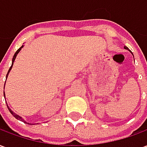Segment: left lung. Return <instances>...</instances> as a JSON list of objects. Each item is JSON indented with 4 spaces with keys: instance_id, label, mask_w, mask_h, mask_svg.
<instances>
[{
    "instance_id": "8db88e82",
    "label": "left lung",
    "mask_w": 147,
    "mask_h": 147,
    "mask_svg": "<svg viewBox=\"0 0 147 147\" xmlns=\"http://www.w3.org/2000/svg\"><path fill=\"white\" fill-rule=\"evenodd\" d=\"M124 49H128V48H127V46H125V47H124Z\"/></svg>"
}]
</instances>
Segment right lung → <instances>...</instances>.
I'll return each instance as SVG.
<instances>
[{"label":"right lung","mask_w":147,"mask_h":147,"mask_svg":"<svg viewBox=\"0 0 147 147\" xmlns=\"http://www.w3.org/2000/svg\"><path fill=\"white\" fill-rule=\"evenodd\" d=\"M23 47H24V45H22V46H21L20 48L19 49H18L17 51L16 52V53H15L14 56H13V58H12V63H11V67H10V68H9V70H8V73H7V76H6V79H7V77H8V73H9V72H10V71H11V67H12V66H13V63H14L15 59H16V56H17V54H18V53H20V50H21V49L23 48ZM4 96H5V91H4ZM7 106H8V105H7ZM8 110H9V112H10V113H11L12 114V115H13V117H14L15 118H16V119H17V120H20V121H23V122H24V123H27V124H31V123H27V122H26V121H25V120H24V119H23V118H22V117H20V116H19V115H17V114H16V113H15L14 112H12V111H11V109L9 108V107H8Z\"/></svg>","instance_id":"right-lung-1"}]
</instances>
